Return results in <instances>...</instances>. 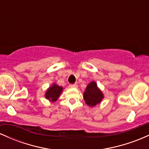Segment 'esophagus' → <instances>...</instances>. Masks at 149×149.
Returning a JSON list of instances; mask_svg holds the SVG:
<instances>
[{
    "label": "esophagus",
    "instance_id": "34e87169",
    "mask_svg": "<svg viewBox=\"0 0 149 149\" xmlns=\"http://www.w3.org/2000/svg\"><path fill=\"white\" fill-rule=\"evenodd\" d=\"M69 87L70 88H77V87H78V85H77L76 83H75V84H70Z\"/></svg>",
    "mask_w": 149,
    "mask_h": 149
}]
</instances>
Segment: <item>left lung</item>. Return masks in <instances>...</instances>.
Instances as JSON below:
<instances>
[{
	"instance_id": "1",
	"label": "left lung",
	"mask_w": 149,
	"mask_h": 149,
	"mask_svg": "<svg viewBox=\"0 0 149 149\" xmlns=\"http://www.w3.org/2000/svg\"><path fill=\"white\" fill-rule=\"evenodd\" d=\"M83 98L85 103L90 107H93L102 102L104 99V95L97 87V83L95 81H92L85 89L83 94Z\"/></svg>"
}]
</instances>
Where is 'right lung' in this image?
<instances>
[{
	"label": "right lung",
	"instance_id": "add662e5",
	"mask_svg": "<svg viewBox=\"0 0 149 149\" xmlns=\"http://www.w3.org/2000/svg\"><path fill=\"white\" fill-rule=\"evenodd\" d=\"M63 90L62 87L59 86L55 83H54L52 86L49 87L45 92V97L47 100L51 101L52 102H56L59 97L60 96L61 92Z\"/></svg>",
	"mask_w": 149,
	"mask_h": 149
}]
</instances>
